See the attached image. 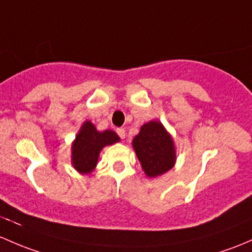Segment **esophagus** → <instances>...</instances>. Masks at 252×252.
Segmentation results:
<instances>
[{
	"label": "esophagus",
	"mask_w": 252,
	"mask_h": 252,
	"mask_svg": "<svg viewBox=\"0 0 252 252\" xmlns=\"http://www.w3.org/2000/svg\"><path fill=\"white\" fill-rule=\"evenodd\" d=\"M116 133L118 134V136L121 137V139H123V137L126 136V130H124V128H118V129H116Z\"/></svg>",
	"instance_id": "obj_1"
}]
</instances>
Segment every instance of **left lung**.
Returning a JSON list of instances; mask_svg holds the SVG:
<instances>
[{
    "mask_svg": "<svg viewBox=\"0 0 252 252\" xmlns=\"http://www.w3.org/2000/svg\"><path fill=\"white\" fill-rule=\"evenodd\" d=\"M133 147L148 177L159 176L173 168V139L159 122L152 121L144 124L140 133L134 137Z\"/></svg>",
    "mask_w": 252,
    "mask_h": 252,
    "instance_id": "1",
    "label": "left lung"
}]
</instances>
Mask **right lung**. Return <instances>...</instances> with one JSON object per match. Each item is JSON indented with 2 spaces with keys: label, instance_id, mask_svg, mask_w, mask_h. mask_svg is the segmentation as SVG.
I'll return each mask as SVG.
<instances>
[{
  "label": "right lung",
  "instance_id": "1",
  "mask_svg": "<svg viewBox=\"0 0 252 252\" xmlns=\"http://www.w3.org/2000/svg\"><path fill=\"white\" fill-rule=\"evenodd\" d=\"M119 141L118 135L112 130L97 131L91 122L82 126L72 146L73 166L82 174L91 173L96 166L100 151L106 145Z\"/></svg>",
  "mask_w": 252,
  "mask_h": 252
}]
</instances>
